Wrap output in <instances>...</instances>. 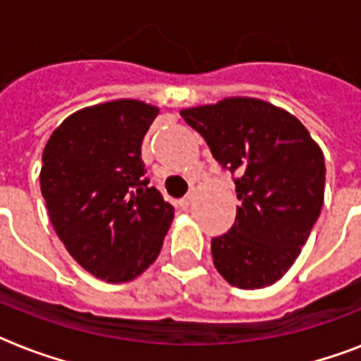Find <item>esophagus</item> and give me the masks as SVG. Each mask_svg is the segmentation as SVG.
<instances>
[{
  "label": "esophagus",
  "mask_w": 361,
  "mask_h": 361,
  "mask_svg": "<svg viewBox=\"0 0 361 361\" xmlns=\"http://www.w3.org/2000/svg\"><path fill=\"white\" fill-rule=\"evenodd\" d=\"M191 202H192V195H187V197H183L180 200V208L181 209H187V208H189V206H191Z\"/></svg>",
  "instance_id": "esophagus-1"
}]
</instances>
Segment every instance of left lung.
Returning a JSON list of instances; mask_svg holds the SVG:
<instances>
[{
  "instance_id": "8db88e82",
  "label": "left lung",
  "mask_w": 361,
  "mask_h": 361,
  "mask_svg": "<svg viewBox=\"0 0 361 361\" xmlns=\"http://www.w3.org/2000/svg\"><path fill=\"white\" fill-rule=\"evenodd\" d=\"M214 157L238 176L236 223L212 240L226 283L266 288L292 268L324 202L322 149L296 116L257 97L180 110Z\"/></svg>"
}]
</instances>
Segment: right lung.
<instances>
[{
	"mask_svg": "<svg viewBox=\"0 0 361 361\" xmlns=\"http://www.w3.org/2000/svg\"><path fill=\"white\" fill-rule=\"evenodd\" d=\"M159 109L136 99L71 114L42 149L39 180L54 231L87 274L127 283L159 257L174 208L147 187L140 147Z\"/></svg>",
	"mask_w": 361,
	"mask_h": 361,
	"instance_id": "1",
	"label": "right lung"
}]
</instances>
